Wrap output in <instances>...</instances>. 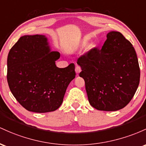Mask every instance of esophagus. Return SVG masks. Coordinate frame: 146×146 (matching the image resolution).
Here are the masks:
<instances>
[{
  "label": "esophagus",
  "instance_id": "esophagus-1",
  "mask_svg": "<svg viewBox=\"0 0 146 146\" xmlns=\"http://www.w3.org/2000/svg\"><path fill=\"white\" fill-rule=\"evenodd\" d=\"M75 71H76V72L77 74L80 73L81 71V68L79 66V65H76V68H75Z\"/></svg>",
  "mask_w": 146,
  "mask_h": 146
}]
</instances>
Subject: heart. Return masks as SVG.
<instances>
[{"mask_svg": "<svg viewBox=\"0 0 146 146\" xmlns=\"http://www.w3.org/2000/svg\"><path fill=\"white\" fill-rule=\"evenodd\" d=\"M86 45V42H83V43L82 44V47H85ZM94 45H92V44H91V45H88V50H91V49L94 48Z\"/></svg>", "mask_w": 146, "mask_h": 146, "instance_id": "b5f03b06", "label": "heart"}]
</instances>
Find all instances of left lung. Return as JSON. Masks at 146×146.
<instances>
[{
  "mask_svg": "<svg viewBox=\"0 0 146 146\" xmlns=\"http://www.w3.org/2000/svg\"><path fill=\"white\" fill-rule=\"evenodd\" d=\"M88 101L99 110L117 111L133 98L140 81V68L132 43L119 32H110L101 50L80 56Z\"/></svg>",
  "mask_w": 146,
  "mask_h": 146,
  "instance_id": "8db88e82",
  "label": "left lung"
}]
</instances>
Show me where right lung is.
<instances>
[{
  "instance_id": "right-lung-1",
  "label": "right lung",
  "mask_w": 146,
  "mask_h": 146,
  "mask_svg": "<svg viewBox=\"0 0 146 146\" xmlns=\"http://www.w3.org/2000/svg\"><path fill=\"white\" fill-rule=\"evenodd\" d=\"M58 52H50L44 35L21 36L9 50L7 79L9 89L30 112H53L60 107L68 85L76 76L71 63L58 68Z\"/></svg>"
}]
</instances>
